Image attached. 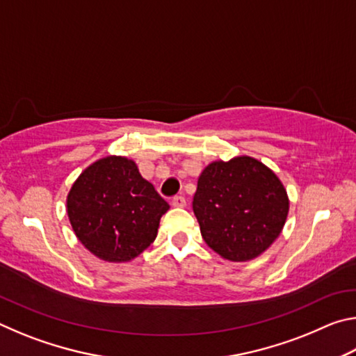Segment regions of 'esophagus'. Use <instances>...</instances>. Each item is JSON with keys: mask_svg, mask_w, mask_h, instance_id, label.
Masks as SVG:
<instances>
[{"mask_svg": "<svg viewBox=\"0 0 356 356\" xmlns=\"http://www.w3.org/2000/svg\"><path fill=\"white\" fill-rule=\"evenodd\" d=\"M171 206L172 207H177V209H184L186 206V201L184 196H174L172 201H171Z\"/></svg>", "mask_w": 356, "mask_h": 356, "instance_id": "34e87169", "label": "esophagus"}]
</instances>
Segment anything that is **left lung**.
<instances>
[{"mask_svg":"<svg viewBox=\"0 0 356 356\" xmlns=\"http://www.w3.org/2000/svg\"><path fill=\"white\" fill-rule=\"evenodd\" d=\"M193 212L210 248L231 262L261 256L280 237L289 196L280 177L248 155L216 160L204 168Z\"/></svg>","mask_w":356,"mask_h":356,"instance_id":"obj_1","label":"left lung"}]
</instances>
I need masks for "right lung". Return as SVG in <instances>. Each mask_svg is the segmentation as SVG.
I'll use <instances>...</instances> for the list:
<instances>
[{
	"label": "right lung",
	"instance_id": "1",
	"mask_svg": "<svg viewBox=\"0 0 356 356\" xmlns=\"http://www.w3.org/2000/svg\"><path fill=\"white\" fill-rule=\"evenodd\" d=\"M168 204L134 160L108 155L72 185L67 215L76 238L105 262H130L154 242Z\"/></svg>",
	"mask_w": 356,
	"mask_h": 356
}]
</instances>
